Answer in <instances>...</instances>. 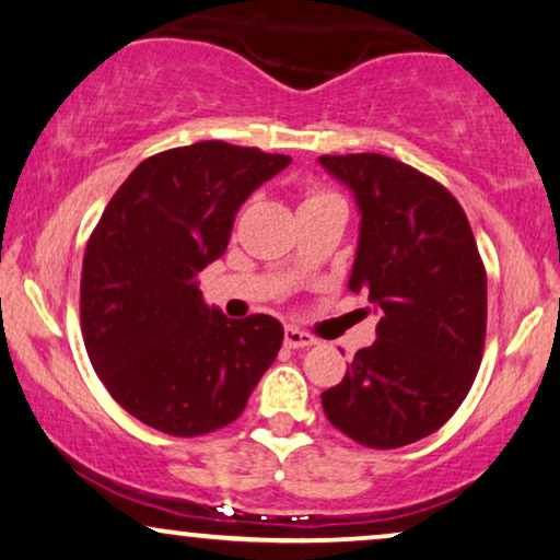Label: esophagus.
Instances as JSON below:
<instances>
[{
    "instance_id": "esophagus-1",
    "label": "esophagus",
    "mask_w": 560,
    "mask_h": 560,
    "mask_svg": "<svg viewBox=\"0 0 560 560\" xmlns=\"http://www.w3.org/2000/svg\"><path fill=\"white\" fill-rule=\"evenodd\" d=\"M283 342H287V348L296 350V348H310L317 340L310 332H304V329H296V327H287L283 329Z\"/></svg>"
}]
</instances>
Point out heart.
<instances>
[{
	"label": "heart",
	"instance_id": "heart-1",
	"mask_svg": "<svg viewBox=\"0 0 560 560\" xmlns=\"http://www.w3.org/2000/svg\"><path fill=\"white\" fill-rule=\"evenodd\" d=\"M329 195H332V192L322 190V187H317V185H310V187H306V190H304V200H302V205H304V202L322 200V198H329Z\"/></svg>",
	"mask_w": 560,
	"mask_h": 560
}]
</instances>
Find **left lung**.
<instances>
[{
    "instance_id": "left-lung-1",
    "label": "left lung",
    "mask_w": 560,
    "mask_h": 560,
    "mask_svg": "<svg viewBox=\"0 0 560 560\" xmlns=\"http://www.w3.org/2000/svg\"><path fill=\"white\" fill-rule=\"evenodd\" d=\"M362 223L350 291L381 306L377 340L322 393L329 423L370 448L413 444L456 413L487 335V271L462 205L385 154H325Z\"/></svg>"
}]
</instances>
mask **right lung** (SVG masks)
<instances>
[{
  "label": "right lung",
  "mask_w": 560,
  "mask_h": 560,
  "mask_svg": "<svg viewBox=\"0 0 560 560\" xmlns=\"http://www.w3.org/2000/svg\"><path fill=\"white\" fill-rule=\"evenodd\" d=\"M289 162L215 139L167 149L126 177L93 228L83 342L112 398L147 427L170 436L228 427L277 360L279 322L208 310L198 273L225 254L243 200Z\"/></svg>",
  "instance_id": "1"
}]
</instances>
